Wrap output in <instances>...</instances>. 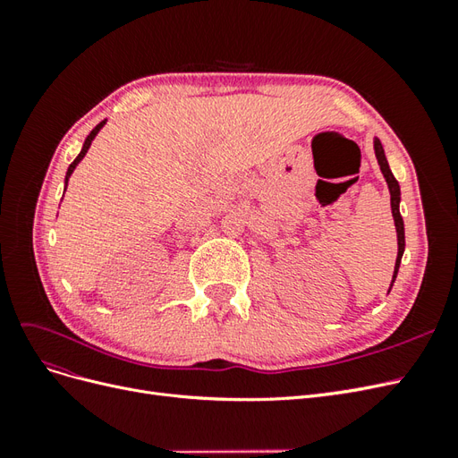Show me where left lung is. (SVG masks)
<instances>
[{
    "label": "left lung",
    "instance_id": "left-lung-1",
    "mask_svg": "<svg viewBox=\"0 0 458 458\" xmlns=\"http://www.w3.org/2000/svg\"><path fill=\"white\" fill-rule=\"evenodd\" d=\"M374 155H377V160H378V165H380V170H382V175L386 179L387 189H390L392 214H394V221H395V231H397V259H395V269H394V279H392V284H394L395 283V276H397V271H399L401 258H403V252H405V227H403V217H401V214H399L401 191H399L397 179L394 177V174L390 170V165H387L384 148H382V143H380L378 137H374Z\"/></svg>",
    "mask_w": 458,
    "mask_h": 458
}]
</instances>
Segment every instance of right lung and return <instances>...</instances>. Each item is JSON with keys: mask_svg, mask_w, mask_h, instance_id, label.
Here are the masks:
<instances>
[{"mask_svg": "<svg viewBox=\"0 0 458 458\" xmlns=\"http://www.w3.org/2000/svg\"><path fill=\"white\" fill-rule=\"evenodd\" d=\"M105 122H106V120H103V122H101V123H97V126H95V128H93V130H91V133H89V135H88V137H86V141H84V147H81V150H80V155H78V157H76V158H74V162H72V164H71V165H68V172H66V177H64V185H66V183H68V177H71V175H72V172H74V170H76V165H78V164H80V160H81V158H84V157H86V152H88V148H89V147H91V141H93V140H95V135H97V133H99V131H101V128H103V126H105ZM64 191H66V187H64Z\"/></svg>", "mask_w": 458, "mask_h": 458, "instance_id": "1", "label": "right lung"}]
</instances>
